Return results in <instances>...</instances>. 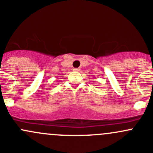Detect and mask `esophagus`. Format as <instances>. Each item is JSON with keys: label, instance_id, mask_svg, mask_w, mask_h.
Segmentation results:
<instances>
[{"label": "esophagus", "instance_id": "1", "mask_svg": "<svg viewBox=\"0 0 153 153\" xmlns=\"http://www.w3.org/2000/svg\"><path fill=\"white\" fill-rule=\"evenodd\" d=\"M72 70H73L74 72H79L80 69H79V68H74V69H72Z\"/></svg>", "mask_w": 153, "mask_h": 153}]
</instances>
